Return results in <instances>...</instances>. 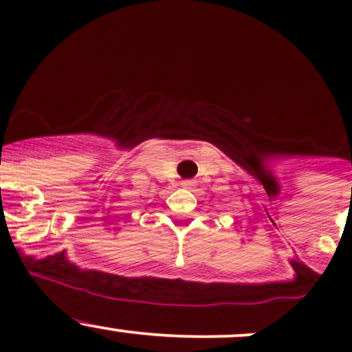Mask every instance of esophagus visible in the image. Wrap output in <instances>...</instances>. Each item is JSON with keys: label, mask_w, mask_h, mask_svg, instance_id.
I'll use <instances>...</instances> for the list:
<instances>
[{"label": "esophagus", "mask_w": 352, "mask_h": 352, "mask_svg": "<svg viewBox=\"0 0 352 352\" xmlns=\"http://www.w3.org/2000/svg\"><path fill=\"white\" fill-rule=\"evenodd\" d=\"M182 185L185 188H192V187H194V182H192V180H184Z\"/></svg>", "instance_id": "obj_1"}]
</instances>
